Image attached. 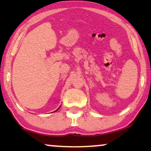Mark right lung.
<instances>
[{
    "mask_svg": "<svg viewBox=\"0 0 151 151\" xmlns=\"http://www.w3.org/2000/svg\"><path fill=\"white\" fill-rule=\"evenodd\" d=\"M56 111H57V110H56Z\"/></svg>",
    "mask_w": 151,
    "mask_h": 151,
    "instance_id": "right-lung-1",
    "label": "right lung"
}]
</instances>
